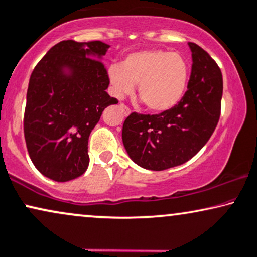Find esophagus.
Returning <instances> with one entry per match:
<instances>
[{"label":"esophagus","instance_id":"34e87169","mask_svg":"<svg viewBox=\"0 0 257 257\" xmlns=\"http://www.w3.org/2000/svg\"><path fill=\"white\" fill-rule=\"evenodd\" d=\"M119 109L122 110L123 115H124V116H128L129 113H131V109H129L128 106L124 105V104H119Z\"/></svg>","mask_w":257,"mask_h":257}]
</instances>
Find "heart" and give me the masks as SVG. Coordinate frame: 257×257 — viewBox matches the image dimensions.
I'll return each mask as SVG.
<instances>
[{
    "instance_id": "obj_1",
    "label": "heart",
    "mask_w": 257,
    "mask_h": 257,
    "mask_svg": "<svg viewBox=\"0 0 257 257\" xmlns=\"http://www.w3.org/2000/svg\"><path fill=\"white\" fill-rule=\"evenodd\" d=\"M108 78L113 96L123 98L135 89L146 108L164 112L183 98L188 80V65L177 52L146 50L134 52L122 65L112 64Z\"/></svg>"
}]
</instances>
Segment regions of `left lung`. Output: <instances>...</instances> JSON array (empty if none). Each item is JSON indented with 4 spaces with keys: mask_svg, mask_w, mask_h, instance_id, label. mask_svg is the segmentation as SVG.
<instances>
[{
    "mask_svg": "<svg viewBox=\"0 0 257 257\" xmlns=\"http://www.w3.org/2000/svg\"><path fill=\"white\" fill-rule=\"evenodd\" d=\"M187 91L173 108L159 115L133 112L125 118L122 141L140 167L164 171L193 158L215 132L223 95L222 72L209 53L193 42Z\"/></svg>",
    "mask_w": 257,
    "mask_h": 257,
    "instance_id": "1",
    "label": "left lung"
}]
</instances>
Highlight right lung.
<instances>
[{
	"label": "right lung",
	"mask_w": 257,
	"mask_h": 257,
	"mask_svg": "<svg viewBox=\"0 0 257 257\" xmlns=\"http://www.w3.org/2000/svg\"><path fill=\"white\" fill-rule=\"evenodd\" d=\"M102 41L64 40L39 61L29 78L24 132L32 162L58 183L89 166L87 141L103 110L118 100L106 92L109 78Z\"/></svg>",
	"instance_id": "right-lung-1"
}]
</instances>
